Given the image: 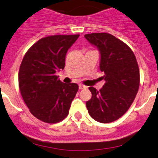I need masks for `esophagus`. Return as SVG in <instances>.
I'll list each match as a JSON object with an SVG mask.
<instances>
[{"label":"esophagus","mask_w":158,"mask_h":158,"mask_svg":"<svg viewBox=\"0 0 158 158\" xmlns=\"http://www.w3.org/2000/svg\"><path fill=\"white\" fill-rule=\"evenodd\" d=\"M85 88H86V86H85V85H82V84H79V89H85Z\"/></svg>","instance_id":"esophagus-1"}]
</instances>
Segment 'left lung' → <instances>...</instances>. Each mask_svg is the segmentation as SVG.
<instances>
[{
  "instance_id": "left-lung-1",
  "label": "left lung",
  "mask_w": 158,
  "mask_h": 158,
  "mask_svg": "<svg viewBox=\"0 0 158 158\" xmlns=\"http://www.w3.org/2000/svg\"><path fill=\"white\" fill-rule=\"evenodd\" d=\"M84 37L99 49V68L106 81L99 90L89 88L92 98L86 108L95 120L111 123L121 117L135 99L140 85L138 64L131 48L113 35L91 33Z\"/></svg>"
}]
</instances>
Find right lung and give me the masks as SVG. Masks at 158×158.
<instances>
[{"label": "right lung", "mask_w": 158, "mask_h": 158, "mask_svg": "<svg viewBox=\"0 0 158 158\" xmlns=\"http://www.w3.org/2000/svg\"><path fill=\"white\" fill-rule=\"evenodd\" d=\"M79 36L59 35L42 38L23 58L18 73L21 96L31 113L45 123L63 120L79 89L76 83H63L56 75L65 68L67 51Z\"/></svg>", "instance_id": "add662e5"}]
</instances>
